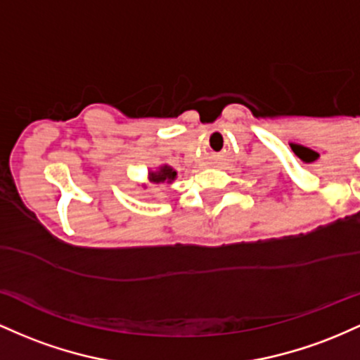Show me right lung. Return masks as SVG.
Returning a JSON list of instances; mask_svg holds the SVG:
<instances>
[{
    "mask_svg": "<svg viewBox=\"0 0 360 360\" xmlns=\"http://www.w3.org/2000/svg\"><path fill=\"white\" fill-rule=\"evenodd\" d=\"M176 176V172L169 167H161L158 172L149 173V180L160 184V181H172Z\"/></svg>",
    "mask_w": 360,
    "mask_h": 360,
    "instance_id": "obj_1",
    "label": "right lung"
}]
</instances>
